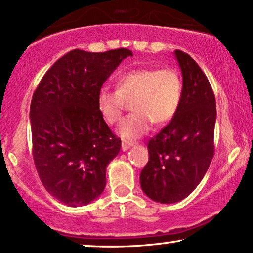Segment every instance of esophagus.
<instances>
[{
    "instance_id": "34e87169",
    "label": "esophagus",
    "mask_w": 253,
    "mask_h": 253,
    "mask_svg": "<svg viewBox=\"0 0 253 253\" xmlns=\"http://www.w3.org/2000/svg\"><path fill=\"white\" fill-rule=\"evenodd\" d=\"M132 146H133V142L123 141V144H121V150H123L124 152H126V151H128Z\"/></svg>"
}]
</instances>
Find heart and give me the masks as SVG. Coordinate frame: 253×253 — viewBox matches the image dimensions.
<instances>
[{
    "instance_id": "1",
    "label": "heart",
    "mask_w": 253,
    "mask_h": 253,
    "mask_svg": "<svg viewBox=\"0 0 253 253\" xmlns=\"http://www.w3.org/2000/svg\"><path fill=\"white\" fill-rule=\"evenodd\" d=\"M182 80L175 69L139 68L121 75L117 90L102 88L96 97L97 111L109 125L121 119L125 100H132V111L119 127L121 138L134 140L151 128L153 121L163 125L172 120L181 101Z\"/></svg>"
}]
</instances>
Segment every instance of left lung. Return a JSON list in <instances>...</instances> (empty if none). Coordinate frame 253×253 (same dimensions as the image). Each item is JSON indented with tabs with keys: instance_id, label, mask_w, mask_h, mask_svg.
Returning a JSON list of instances; mask_svg holds the SVG:
<instances>
[{
	"instance_id": "1",
	"label": "left lung",
	"mask_w": 253,
	"mask_h": 253,
	"mask_svg": "<svg viewBox=\"0 0 253 253\" xmlns=\"http://www.w3.org/2000/svg\"><path fill=\"white\" fill-rule=\"evenodd\" d=\"M182 75L178 112L147 145L140 186L150 199L174 204L190 196L208 171L214 146L215 99L210 82L188 54L174 50Z\"/></svg>"
}]
</instances>
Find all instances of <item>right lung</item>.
I'll return each instance as SVG.
<instances>
[{
  "mask_svg": "<svg viewBox=\"0 0 253 253\" xmlns=\"http://www.w3.org/2000/svg\"><path fill=\"white\" fill-rule=\"evenodd\" d=\"M126 48L105 53L74 49L50 67L30 103L33 154L47 192L71 208L88 205L103 192L106 167L121 140L111 132L96 106L103 82Z\"/></svg>",
  "mask_w": 253,
  "mask_h": 253,
  "instance_id": "right-lung-1",
  "label": "right lung"
}]
</instances>
